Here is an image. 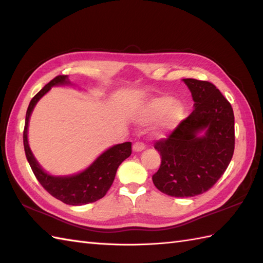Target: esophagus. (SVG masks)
I'll return each mask as SVG.
<instances>
[{
  "label": "esophagus",
  "mask_w": 263,
  "mask_h": 263,
  "mask_svg": "<svg viewBox=\"0 0 263 263\" xmlns=\"http://www.w3.org/2000/svg\"><path fill=\"white\" fill-rule=\"evenodd\" d=\"M144 148H145V145H144V144L141 143V142H136V143L133 145V149H134V151H135V152H142Z\"/></svg>",
  "instance_id": "esophagus-1"
}]
</instances>
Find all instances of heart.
Listing matches in <instances>:
<instances>
[{"label":"heart","instance_id":"heart-1","mask_svg":"<svg viewBox=\"0 0 263 263\" xmlns=\"http://www.w3.org/2000/svg\"><path fill=\"white\" fill-rule=\"evenodd\" d=\"M138 118L143 122L160 119L159 133H169L184 120L185 108L180 102H174L170 96H160L148 101L139 112Z\"/></svg>","mask_w":263,"mask_h":263}]
</instances>
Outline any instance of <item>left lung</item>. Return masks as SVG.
Listing matches in <instances>:
<instances>
[{"label":"left lung","instance_id":"obj_1","mask_svg":"<svg viewBox=\"0 0 263 263\" xmlns=\"http://www.w3.org/2000/svg\"><path fill=\"white\" fill-rule=\"evenodd\" d=\"M194 110L167 138L154 144L161 165L152 176L159 191L175 197L203 194L226 171L235 148L234 112L213 84L183 79Z\"/></svg>","mask_w":263,"mask_h":263}]
</instances>
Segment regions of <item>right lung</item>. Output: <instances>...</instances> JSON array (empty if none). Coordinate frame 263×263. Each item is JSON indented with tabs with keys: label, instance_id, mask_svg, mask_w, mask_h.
<instances>
[{
	"label": "right lung",
	"instance_id": "obj_1",
	"mask_svg": "<svg viewBox=\"0 0 263 263\" xmlns=\"http://www.w3.org/2000/svg\"><path fill=\"white\" fill-rule=\"evenodd\" d=\"M66 84H70L68 76H64V74L57 76L31 99L26 112L24 147L26 158L37 180L53 197L69 205H83L98 201L106 194L114 183L118 167L132 154V143L126 142L117 144L108 148L87 169L79 174L61 177L51 176L45 173L30 151L28 138H27L29 118L37 102L49 92L51 87Z\"/></svg>",
	"mask_w": 263,
	"mask_h": 263
}]
</instances>
